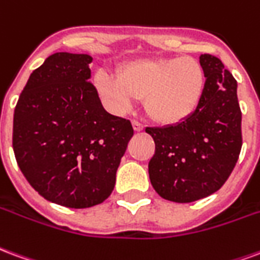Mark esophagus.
Listing matches in <instances>:
<instances>
[{
	"label": "esophagus",
	"instance_id": "1",
	"mask_svg": "<svg viewBox=\"0 0 260 260\" xmlns=\"http://www.w3.org/2000/svg\"><path fill=\"white\" fill-rule=\"evenodd\" d=\"M133 128H134L136 132H141L144 128V126L140 122H137V120H133Z\"/></svg>",
	"mask_w": 260,
	"mask_h": 260
}]
</instances>
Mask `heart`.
<instances>
[{
	"instance_id": "heart-1",
	"label": "heart",
	"mask_w": 260,
	"mask_h": 260,
	"mask_svg": "<svg viewBox=\"0 0 260 260\" xmlns=\"http://www.w3.org/2000/svg\"><path fill=\"white\" fill-rule=\"evenodd\" d=\"M96 88L117 109L144 100L151 119L162 124L183 120L195 111L205 86V72L191 56L156 58L128 62L119 76L100 72Z\"/></svg>"
}]
</instances>
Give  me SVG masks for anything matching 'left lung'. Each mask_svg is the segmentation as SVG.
<instances>
[{
  "instance_id": "left-lung-1",
  "label": "left lung",
  "mask_w": 260,
  "mask_h": 260,
  "mask_svg": "<svg viewBox=\"0 0 260 260\" xmlns=\"http://www.w3.org/2000/svg\"><path fill=\"white\" fill-rule=\"evenodd\" d=\"M205 86L190 116L176 124L147 127L155 141L151 184L162 198L179 204L209 197L226 183L242 145L237 81L219 58L204 54Z\"/></svg>"
}]
</instances>
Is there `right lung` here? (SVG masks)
Returning <instances> with one entry per match:
<instances>
[{
  "mask_svg": "<svg viewBox=\"0 0 260 260\" xmlns=\"http://www.w3.org/2000/svg\"><path fill=\"white\" fill-rule=\"evenodd\" d=\"M87 54L56 52L30 75L13 113L15 158L45 200L83 209L107 200L134 134L102 107Z\"/></svg>",
  "mask_w": 260,
  "mask_h": 260,
  "instance_id": "1",
  "label": "right lung"
}]
</instances>
